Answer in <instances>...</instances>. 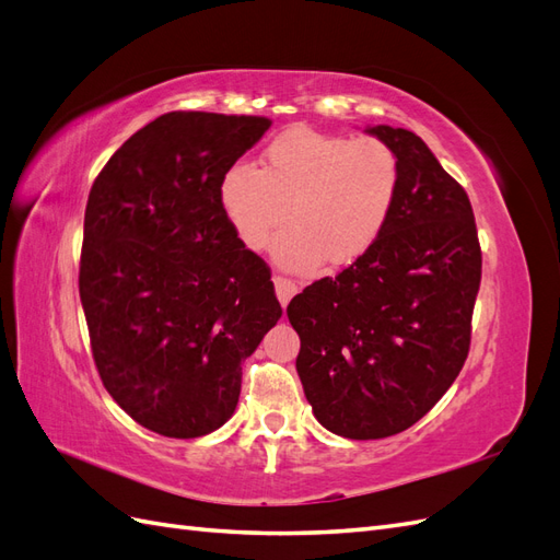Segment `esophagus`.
Listing matches in <instances>:
<instances>
[{
  "label": "esophagus",
  "mask_w": 560,
  "mask_h": 560,
  "mask_svg": "<svg viewBox=\"0 0 560 560\" xmlns=\"http://www.w3.org/2000/svg\"><path fill=\"white\" fill-rule=\"evenodd\" d=\"M273 284H276V296H278V301L282 303V308H284L287 303H290V299L296 294V284L292 280L282 278V276H276Z\"/></svg>",
  "instance_id": "34e87169"
}]
</instances>
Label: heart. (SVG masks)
Wrapping results in <instances>:
<instances>
[{"instance_id":"1","label":"heart","mask_w":560,"mask_h":560,"mask_svg":"<svg viewBox=\"0 0 560 560\" xmlns=\"http://www.w3.org/2000/svg\"><path fill=\"white\" fill-rule=\"evenodd\" d=\"M397 151L374 135L290 128L264 149L261 171L229 165L219 179V208L247 249H264L284 226L276 259L306 270L325 259L348 266L376 245L397 206Z\"/></svg>"}]
</instances>
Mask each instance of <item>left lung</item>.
Here are the masks:
<instances>
[{
  "label": "left lung",
  "mask_w": 560,
  "mask_h": 560,
  "mask_svg": "<svg viewBox=\"0 0 560 560\" xmlns=\"http://www.w3.org/2000/svg\"><path fill=\"white\" fill-rule=\"evenodd\" d=\"M397 151L401 184L376 245L336 278L296 294V371L315 418L346 439L411 428L460 374L481 284L471 202L428 144L374 126Z\"/></svg>",
  "instance_id": "left-lung-1"
}]
</instances>
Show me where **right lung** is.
I'll return each mask as SVG.
<instances>
[{
	"label": "right lung",
	"instance_id": "obj_1",
	"mask_svg": "<svg viewBox=\"0 0 560 560\" xmlns=\"http://www.w3.org/2000/svg\"><path fill=\"white\" fill-rule=\"evenodd\" d=\"M266 116L171 112L95 177L79 266L91 350L107 393L142 428L194 439L222 428L243 362L282 315L270 268L219 208V179Z\"/></svg>",
	"mask_w": 560,
	"mask_h": 560
}]
</instances>
